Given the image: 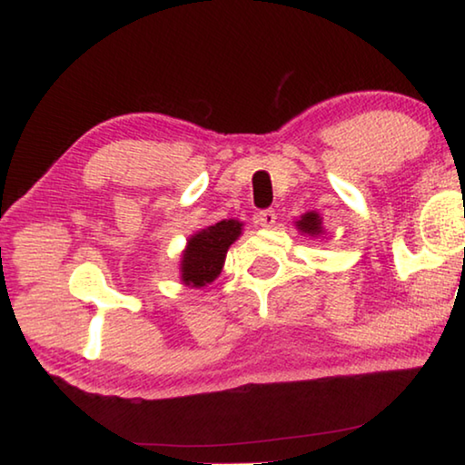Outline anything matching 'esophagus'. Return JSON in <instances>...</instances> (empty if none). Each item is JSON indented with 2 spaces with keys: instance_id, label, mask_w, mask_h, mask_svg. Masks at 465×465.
I'll return each instance as SVG.
<instances>
[{
  "instance_id": "esophagus-1",
  "label": "esophagus",
  "mask_w": 465,
  "mask_h": 465,
  "mask_svg": "<svg viewBox=\"0 0 465 465\" xmlns=\"http://www.w3.org/2000/svg\"><path fill=\"white\" fill-rule=\"evenodd\" d=\"M277 221V213L272 209H267V211H261L259 215H256V223H259L261 227H264V230H271L272 225H275Z\"/></svg>"
}]
</instances>
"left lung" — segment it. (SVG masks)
I'll list each match as a JSON object with an SVG mask.
<instances>
[{
    "label": "left lung",
    "mask_w": 465,
    "mask_h": 465,
    "mask_svg": "<svg viewBox=\"0 0 465 465\" xmlns=\"http://www.w3.org/2000/svg\"><path fill=\"white\" fill-rule=\"evenodd\" d=\"M296 227L302 235H311V238H321V235H325L322 217L316 211H308L304 215H300V219H296Z\"/></svg>",
    "instance_id": "8db88e82"
}]
</instances>
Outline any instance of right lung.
I'll use <instances>...</instances> for the list:
<instances>
[{
	"instance_id": "obj_1",
	"label": "right lung",
	"mask_w": 465,
	"mask_h": 465,
	"mask_svg": "<svg viewBox=\"0 0 465 465\" xmlns=\"http://www.w3.org/2000/svg\"><path fill=\"white\" fill-rule=\"evenodd\" d=\"M242 230H244L242 221L223 219L190 235L186 248L182 250L180 282L198 290L215 282L225 264L227 250L240 238Z\"/></svg>"
}]
</instances>
